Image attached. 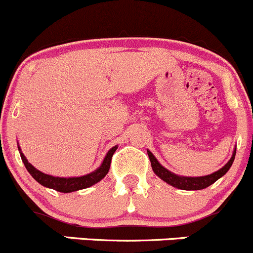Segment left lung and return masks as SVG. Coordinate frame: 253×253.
I'll list each match as a JSON object with an SVG mask.
<instances>
[{
	"mask_svg": "<svg viewBox=\"0 0 253 253\" xmlns=\"http://www.w3.org/2000/svg\"><path fill=\"white\" fill-rule=\"evenodd\" d=\"M235 154H236V150H234L233 157H231V159L229 160L228 164H226L225 167L221 168L220 170H218V171L213 172V174L207 175V176H201V177H185V176H177L172 174L171 171H169V170L165 169L164 167H162V165L159 164V162L155 159L154 155L148 150V157H149L153 171L159 176L162 180H164L165 182L169 183V185L180 188V190H187V191L203 190V188L213 185L218 178H220L221 176L225 175L226 172H228V170L230 169V167L233 165L234 159H235Z\"/></svg>",
	"mask_w": 253,
	"mask_h": 253,
	"instance_id": "left-lung-1",
	"label": "left lung"
}]
</instances>
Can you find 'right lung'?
I'll use <instances>...</instances> for the list:
<instances>
[{"mask_svg": "<svg viewBox=\"0 0 253 253\" xmlns=\"http://www.w3.org/2000/svg\"><path fill=\"white\" fill-rule=\"evenodd\" d=\"M117 149V145H115L114 148H111L110 150L106 154L105 159H104L103 164L99 168L98 170H95L94 172L88 175L81 176V177H55V176L46 175L44 172L39 171L38 169H35L32 164L27 160V158L24 157L23 153H20V158H22L23 163H24L25 168L29 171V174L40 183V185L45 186V187L52 188V190L58 191V192L68 193L73 192V191L83 190V188L90 187V186L95 185L96 182L101 180V178L105 177V175L109 172V169H110L111 159L112 155H114L115 150Z\"/></svg>", "mask_w": 253, "mask_h": 253, "instance_id": "add662e5", "label": "right lung"}]
</instances>
